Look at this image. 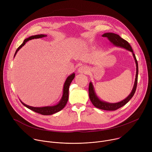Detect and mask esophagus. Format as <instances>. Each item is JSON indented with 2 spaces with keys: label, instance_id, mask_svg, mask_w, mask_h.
<instances>
[{
  "label": "esophagus",
  "instance_id": "obj_1",
  "mask_svg": "<svg viewBox=\"0 0 152 152\" xmlns=\"http://www.w3.org/2000/svg\"><path fill=\"white\" fill-rule=\"evenodd\" d=\"M89 72V69L86 66H81L78 69V73H87Z\"/></svg>",
  "mask_w": 152,
  "mask_h": 152
}]
</instances>
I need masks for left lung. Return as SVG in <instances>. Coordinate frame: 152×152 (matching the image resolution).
Here are the masks:
<instances>
[{
	"instance_id": "8db88e82",
	"label": "left lung",
	"mask_w": 152,
	"mask_h": 152,
	"mask_svg": "<svg viewBox=\"0 0 152 152\" xmlns=\"http://www.w3.org/2000/svg\"><path fill=\"white\" fill-rule=\"evenodd\" d=\"M103 37H105L107 38L110 40V41L112 43L113 45L117 47H120L121 48H124L130 52H131L132 53L133 56L134 58L135 63H136V67H137V72H136V77H135V83L133 89L130 94L125 99L123 100L118 102V103H108L104 101L100 100L98 97L97 96L94 89L93 87V85L91 82H90L89 84V89H88V92H89V97L91 102L93 104V105L99 108V109L103 110H106V111H115L118 110V108L123 106L125 105L131 99V98L134 96L136 89H137V83H138V62L136 58V56L133 52V50L132 49V47L131 45H129V43L126 41L125 39H123L121 38L118 35L115 34L114 33H111V32H108V33H105L102 35Z\"/></svg>"
}]
</instances>
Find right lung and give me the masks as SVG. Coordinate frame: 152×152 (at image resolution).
I'll list each match as a JSON object with an SVG mask.
<instances>
[{"label": "right lung", "mask_w": 152, "mask_h": 152, "mask_svg": "<svg viewBox=\"0 0 152 152\" xmlns=\"http://www.w3.org/2000/svg\"><path fill=\"white\" fill-rule=\"evenodd\" d=\"M46 35H43V34H40V35H33L31 37H29V38L25 39L23 41V42L21 44L16 50L15 53L14 54V57H15L16 53H17V52L22 48L25 44L27 41H28L29 40L32 39H36V38H42L46 37ZM75 73H72L71 75H70L69 76H68V77L67 78V79L66 80V82L64 83V88H63V94L62 96L61 99L60 100V101L59 102V103L54 106H44V107H33V106H31L29 105H27L26 104H25L24 103H23L20 100V102H21L25 106H26V107H28V109L37 113L38 114H40L41 115H52L53 114L55 113H56L59 111H60L61 110H62L63 108L65 107V106L66 105L68 99H69V86L71 83V82H72V80H73V79L75 78Z\"/></svg>", "instance_id": "right-lung-1"}]
</instances>
